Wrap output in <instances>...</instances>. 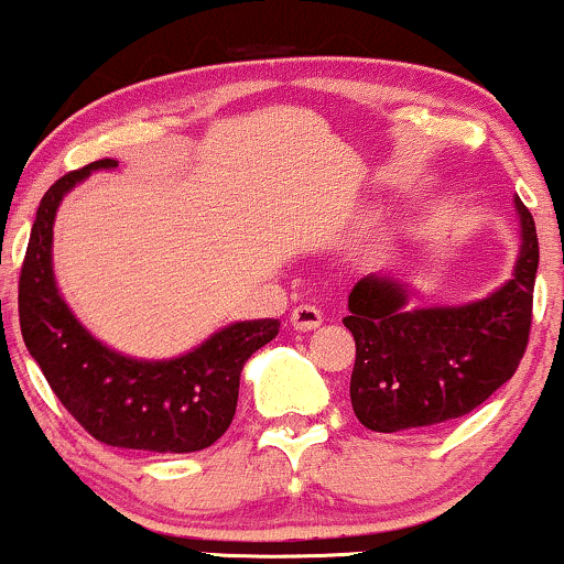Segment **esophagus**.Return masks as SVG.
<instances>
[{"label":"esophagus","instance_id":"34e87169","mask_svg":"<svg viewBox=\"0 0 564 564\" xmlns=\"http://www.w3.org/2000/svg\"><path fill=\"white\" fill-rule=\"evenodd\" d=\"M323 323V313L318 307H313V304H300V307H294V313H291V326L296 328V332H315Z\"/></svg>","mask_w":564,"mask_h":564}]
</instances>
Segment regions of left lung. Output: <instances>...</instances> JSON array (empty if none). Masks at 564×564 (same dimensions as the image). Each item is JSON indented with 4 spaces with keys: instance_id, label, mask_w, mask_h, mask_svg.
<instances>
[{
    "instance_id": "obj_1",
    "label": "left lung",
    "mask_w": 564,
    "mask_h": 564,
    "mask_svg": "<svg viewBox=\"0 0 564 564\" xmlns=\"http://www.w3.org/2000/svg\"><path fill=\"white\" fill-rule=\"evenodd\" d=\"M520 254L507 283L482 300L413 307L411 283L390 273L360 278L345 326L355 336L349 400L373 432L440 426L467 416L514 377L528 347L539 270L535 223L514 196Z\"/></svg>"
}]
</instances>
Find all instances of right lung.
Segmentation results:
<instances>
[{"instance_id": "add662e5", "label": "right lung", "mask_w": 564, "mask_h": 564, "mask_svg": "<svg viewBox=\"0 0 564 564\" xmlns=\"http://www.w3.org/2000/svg\"><path fill=\"white\" fill-rule=\"evenodd\" d=\"M116 166L113 159L95 161L44 193L21 270L23 341L57 400L95 440L151 453L204 451L228 432L246 360L275 339L281 323L236 321L164 360L129 358L89 334L57 289L53 228L76 185Z\"/></svg>"}]
</instances>
